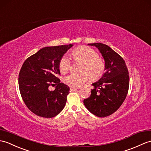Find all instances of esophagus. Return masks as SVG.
Listing matches in <instances>:
<instances>
[{
    "label": "esophagus",
    "mask_w": 151,
    "mask_h": 151,
    "mask_svg": "<svg viewBox=\"0 0 151 151\" xmlns=\"http://www.w3.org/2000/svg\"><path fill=\"white\" fill-rule=\"evenodd\" d=\"M77 89V88H75V87H70V91H76Z\"/></svg>",
    "instance_id": "obj_1"
}]
</instances>
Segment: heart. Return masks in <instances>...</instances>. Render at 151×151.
<instances>
[{
	"label": "heart",
	"mask_w": 151,
	"mask_h": 151,
	"mask_svg": "<svg viewBox=\"0 0 151 151\" xmlns=\"http://www.w3.org/2000/svg\"><path fill=\"white\" fill-rule=\"evenodd\" d=\"M71 56L75 61L83 62L81 68L82 73H70L63 78V82L71 87L82 86L89 78L97 80L101 78L106 70V64L99 58V54L93 49L82 46L75 49L71 52ZM71 66V60L67 56H63L59 62V69L62 73H65Z\"/></svg>",
	"instance_id": "heart-1"
}]
</instances>
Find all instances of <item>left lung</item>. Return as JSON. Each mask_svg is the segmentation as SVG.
Returning <instances> with one entry per match:
<instances>
[{"instance_id":"8db88e82","label":"left lung","mask_w":151,"mask_h":151,"mask_svg":"<svg viewBox=\"0 0 151 151\" xmlns=\"http://www.w3.org/2000/svg\"><path fill=\"white\" fill-rule=\"evenodd\" d=\"M99 49L105 60L106 72L83 104L91 113L99 117L114 113L124 101L129 90V76L125 62L120 55L101 43L88 44Z\"/></svg>"}]
</instances>
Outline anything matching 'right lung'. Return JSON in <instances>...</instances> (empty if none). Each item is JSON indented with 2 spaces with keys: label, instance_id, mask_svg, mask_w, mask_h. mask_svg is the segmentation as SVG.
<instances>
[{
  "label": "right lung",
  "instance_id": "add662e5",
  "mask_svg": "<svg viewBox=\"0 0 151 151\" xmlns=\"http://www.w3.org/2000/svg\"><path fill=\"white\" fill-rule=\"evenodd\" d=\"M73 44L45 47L28 57L19 75V90L27 107L38 116L50 118L62 111L69 87L60 83L59 62ZM57 86L50 91L48 87Z\"/></svg>",
  "mask_w": 151,
  "mask_h": 151
}]
</instances>
